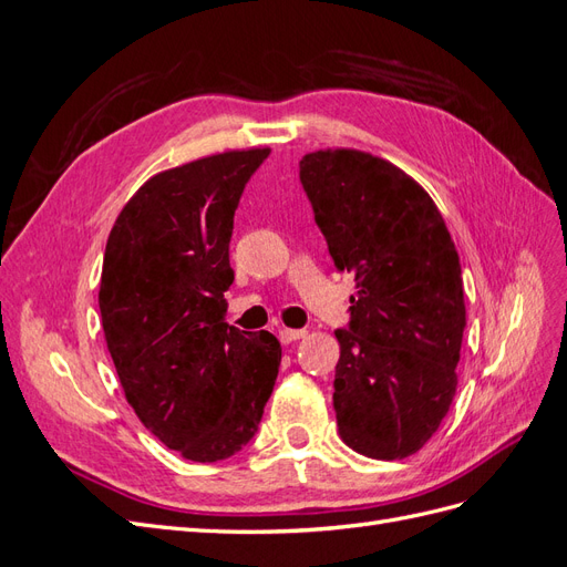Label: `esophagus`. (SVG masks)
I'll return each mask as SVG.
<instances>
[{"label": "esophagus", "mask_w": 567, "mask_h": 567, "mask_svg": "<svg viewBox=\"0 0 567 567\" xmlns=\"http://www.w3.org/2000/svg\"><path fill=\"white\" fill-rule=\"evenodd\" d=\"M300 338H305L302 329H281L279 331V340L284 342V346H290V342H296Z\"/></svg>", "instance_id": "esophagus-1"}]
</instances>
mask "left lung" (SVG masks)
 Returning a JSON list of instances; mask_svg holds the SVG:
<instances>
[{
  "label": "left lung",
  "instance_id": "obj_1",
  "mask_svg": "<svg viewBox=\"0 0 567 567\" xmlns=\"http://www.w3.org/2000/svg\"><path fill=\"white\" fill-rule=\"evenodd\" d=\"M300 182L338 271L354 274L338 329L333 409L342 442L369 458L419 452L447 416L466 329L458 252L423 186L354 148L300 161Z\"/></svg>",
  "mask_w": 567,
  "mask_h": 567
}]
</instances>
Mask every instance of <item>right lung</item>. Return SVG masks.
Instances as JSON below:
<instances>
[{"label":"right lung","mask_w":567,"mask_h":567,"mask_svg":"<svg viewBox=\"0 0 567 567\" xmlns=\"http://www.w3.org/2000/svg\"><path fill=\"white\" fill-rule=\"evenodd\" d=\"M269 148L227 151L151 177L111 229L99 310L120 385L165 447L213 463L257 433L281 346L225 321L229 241Z\"/></svg>","instance_id":"1"}]
</instances>
